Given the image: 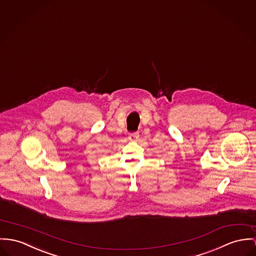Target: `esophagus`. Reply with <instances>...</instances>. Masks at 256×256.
<instances>
[{
    "instance_id": "esophagus-1",
    "label": "esophagus",
    "mask_w": 256,
    "mask_h": 256,
    "mask_svg": "<svg viewBox=\"0 0 256 256\" xmlns=\"http://www.w3.org/2000/svg\"><path fill=\"white\" fill-rule=\"evenodd\" d=\"M138 138H139V132H132V134H130V136H128V139L130 140V141H136V140H138Z\"/></svg>"
}]
</instances>
